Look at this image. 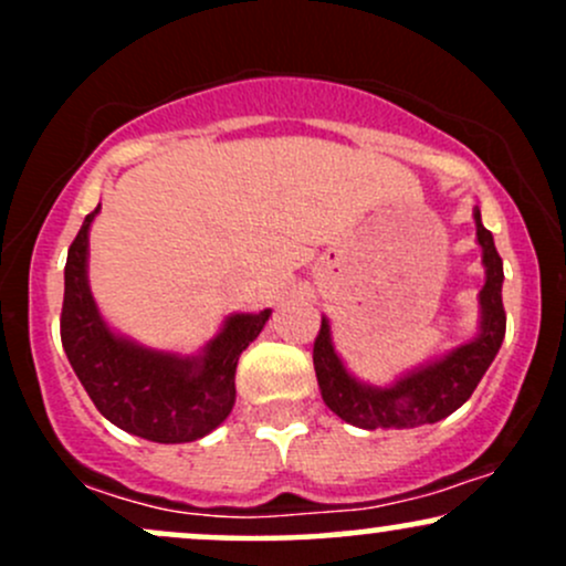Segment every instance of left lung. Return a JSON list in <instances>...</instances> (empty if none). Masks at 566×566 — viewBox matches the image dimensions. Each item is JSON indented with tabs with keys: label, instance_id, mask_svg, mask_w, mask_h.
<instances>
[{
	"label": "left lung",
	"instance_id": "obj_1",
	"mask_svg": "<svg viewBox=\"0 0 566 566\" xmlns=\"http://www.w3.org/2000/svg\"><path fill=\"white\" fill-rule=\"evenodd\" d=\"M473 220H476V239L482 244L486 282L479 292V305H482L479 335L471 343H463L450 354L439 356L437 361L412 369L394 386L375 388L359 382L343 367L329 337V322L322 316V329L314 340V369L324 405L337 418L367 431L418 428L439 423L471 399L473 388L484 378L505 337L503 261L495 250V239L484 229L479 207L473 210Z\"/></svg>",
	"mask_w": 566,
	"mask_h": 566
}]
</instances>
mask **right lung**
<instances>
[{
	"label": "right lung",
	"instance_id": "right-lung-1",
	"mask_svg": "<svg viewBox=\"0 0 566 566\" xmlns=\"http://www.w3.org/2000/svg\"><path fill=\"white\" fill-rule=\"evenodd\" d=\"M97 210L101 205L69 247L61 340L71 367L97 412L122 431L159 444L207 437L229 418L237 401V361L261 335L271 308L229 316L199 356L143 348L112 333L87 284V233Z\"/></svg>",
	"mask_w": 566,
	"mask_h": 566
}]
</instances>
